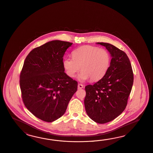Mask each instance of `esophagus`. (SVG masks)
<instances>
[{
  "instance_id": "34e87169",
  "label": "esophagus",
  "mask_w": 153,
  "mask_h": 153,
  "mask_svg": "<svg viewBox=\"0 0 153 153\" xmlns=\"http://www.w3.org/2000/svg\"><path fill=\"white\" fill-rule=\"evenodd\" d=\"M83 88V85L81 83H79L78 84V88L79 89H81V88Z\"/></svg>"
}]
</instances>
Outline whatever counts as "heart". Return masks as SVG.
<instances>
[{
    "label": "heart",
    "mask_w": 153,
    "mask_h": 153,
    "mask_svg": "<svg viewBox=\"0 0 153 153\" xmlns=\"http://www.w3.org/2000/svg\"><path fill=\"white\" fill-rule=\"evenodd\" d=\"M72 56L65 58V70L70 77H74L81 67L79 79L82 81L90 79L92 81L101 79L109 70L111 60L107 50L92 45L79 47L73 51Z\"/></svg>",
    "instance_id": "obj_1"
}]
</instances>
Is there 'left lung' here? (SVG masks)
Segmentation results:
<instances>
[{"label":"left lung","mask_w":153,"mask_h":153,"mask_svg":"<svg viewBox=\"0 0 153 153\" xmlns=\"http://www.w3.org/2000/svg\"><path fill=\"white\" fill-rule=\"evenodd\" d=\"M105 46L111 54L109 70L103 78L85 86L84 104L88 117L103 124L114 120L124 111L134 82L130 59L125 53L109 43Z\"/></svg>","instance_id":"1"}]
</instances>
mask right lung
Masks as SVG:
<instances>
[{"instance_id":"add662e5","label":"right lung","mask_w":153,"mask_h":153,"mask_svg":"<svg viewBox=\"0 0 153 153\" xmlns=\"http://www.w3.org/2000/svg\"><path fill=\"white\" fill-rule=\"evenodd\" d=\"M70 42L53 40L30 51L20 74L25 107L40 120L51 122L65 114L77 82L65 72L63 56Z\"/></svg>"}]
</instances>
